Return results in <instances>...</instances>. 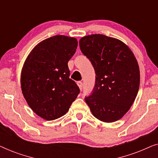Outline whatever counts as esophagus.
I'll return each mask as SVG.
<instances>
[{"label": "esophagus", "mask_w": 158, "mask_h": 158, "mask_svg": "<svg viewBox=\"0 0 158 158\" xmlns=\"http://www.w3.org/2000/svg\"><path fill=\"white\" fill-rule=\"evenodd\" d=\"M77 85H78L80 90H81H81H83V83H82L81 81H78L77 83Z\"/></svg>", "instance_id": "34e87169"}]
</instances>
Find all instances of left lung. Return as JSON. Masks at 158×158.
Segmentation results:
<instances>
[{"label":"left lung","instance_id":"8db88e82","mask_svg":"<svg viewBox=\"0 0 158 158\" xmlns=\"http://www.w3.org/2000/svg\"><path fill=\"white\" fill-rule=\"evenodd\" d=\"M79 44L96 75L94 89L85 102L98 120L118 121L130 109L139 90V68L135 56L122 41L103 34L83 36Z\"/></svg>","mask_w":158,"mask_h":158}]
</instances>
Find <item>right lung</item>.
Segmentation results:
<instances>
[{
	"mask_svg": "<svg viewBox=\"0 0 158 158\" xmlns=\"http://www.w3.org/2000/svg\"><path fill=\"white\" fill-rule=\"evenodd\" d=\"M77 47L75 38L64 35L42 41L23 63L21 87L28 105L45 120H55L68 111L80 89L70 78L68 62Z\"/></svg>",
	"mask_w": 158,
	"mask_h": 158,
	"instance_id": "1",
	"label": "right lung"
}]
</instances>
